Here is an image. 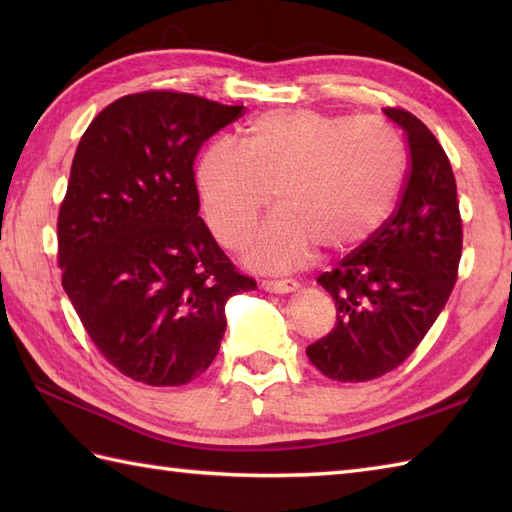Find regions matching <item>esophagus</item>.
Returning <instances> with one entry per match:
<instances>
[{
  "mask_svg": "<svg viewBox=\"0 0 512 512\" xmlns=\"http://www.w3.org/2000/svg\"><path fill=\"white\" fill-rule=\"evenodd\" d=\"M262 288L266 292H277V295H286V292H295L299 288L297 279H264Z\"/></svg>",
  "mask_w": 512,
  "mask_h": 512,
  "instance_id": "obj_1",
  "label": "esophagus"
}]
</instances>
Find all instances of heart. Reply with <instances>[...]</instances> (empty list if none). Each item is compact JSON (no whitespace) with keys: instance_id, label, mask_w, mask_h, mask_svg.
Segmentation results:
<instances>
[{"instance_id":"b5f03b06","label":"heart","mask_w":512,"mask_h":512,"mask_svg":"<svg viewBox=\"0 0 512 512\" xmlns=\"http://www.w3.org/2000/svg\"><path fill=\"white\" fill-rule=\"evenodd\" d=\"M407 176V149L380 118L319 110L257 116L242 147L217 140L200 156L195 180L213 235L237 246L275 193L279 209L248 237L257 268H290L314 246L341 253L383 226Z\"/></svg>"}]
</instances>
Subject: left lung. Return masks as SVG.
Returning a JSON list of instances; mask_svg holds the SVG:
<instances>
[{
	"label": "left lung",
	"mask_w": 512,
	"mask_h": 512,
	"mask_svg": "<svg viewBox=\"0 0 512 512\" xmlns=\"http://www.w3.org/2000/svg\"><path fill=\"white\" fill-rule=\"evenodd\" d=\"M407 136L409 173L396 211L317 281L336 306L334 330L308 345L310 363L341 383H365L413 354L447 306L462 257L451 162L420 118L385 107Z\"/></svg>",
	"instance_id": "left-lung-1"
}]
</instances>
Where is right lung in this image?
Segmentation results:
<instances>
[{"mask_svg":"<svg viewBox=\"0 0 512 512\" xmlns=\"http://www.w3.org/2000/svg\"><path fill=\"white\" fill-rule=\"evenodd\" d=\"M184 92L107 105L81 136L59 209L63 290L107 363L138 383L178 387L220 350L224 306L255 290L200 211L193 162L242 116Z\"/></svg>","mask_w":512,"mask_h":512,"instance_id":"right-lung-1","label":"right lung"}]
</instances>
